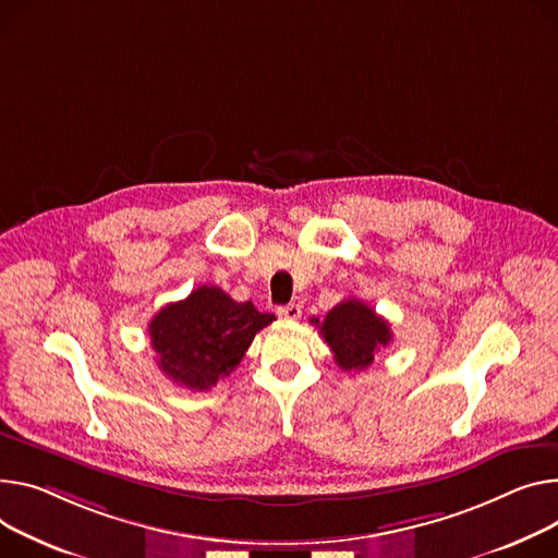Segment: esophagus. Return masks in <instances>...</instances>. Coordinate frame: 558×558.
Instances as JSON below:
<instances>
[{"label":"esophagus","instance_id":"34e87169","mask_svg":"<svg viewBox=\"0 0 558 558\" xmlns=\"http://www.w3.org/2000/svg\"><path fill=\"white\" fill-rule=\"evenodd\" d=\"M278 314H280L282 318H287V320H299L301 314H303V310H301V305L289 303V305H284V307H278Z\"/></svg>","mask_w":558,"mask_h":558}]
</instances>
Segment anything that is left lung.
Instances as JSON below:
<instances>
[{"instance_id":"left-lung-1","label":"left lung","mask_w":558,"mask_h":558,"mask_svg":"<svg viewBox=\"0 0 558 558\" xmlns=\"http://www.w3.org/2000/svg\"><path fill=\"white\" fill-rule=\"evenodd\" d=\"M314 323L318 325V318ZM320 333L333 352V361L348 373L373 365L375 354L392 341L388 320L359 299H348L333 307L325 316Z\"/></svg>"}]
</instances>
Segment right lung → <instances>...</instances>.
<instances>
[{
	"instance_id": "1",
	"label": "right lung",
	"mask_w": 558,
	"mask_h": 558,
	"mask_svg": "<svg viewBox=\"0 0 558 558\" xmlns=\"http://www.w3.org/2000/svg\"><path fill=\"white\" fill-rule=\"evenodd\" d=\"M276 320L251 301L238 303L204 284L189 299L166 305L147 325L161 373L189 390H210L240 365L255 333Z\"/></svg>"
}]
</instances>
